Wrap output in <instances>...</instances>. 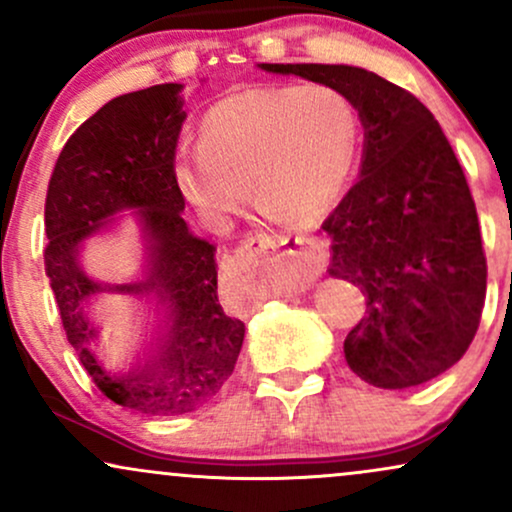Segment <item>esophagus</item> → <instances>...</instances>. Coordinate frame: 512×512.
I'll return each mask as SVG.
<instances>
[{"label": "esophagus", "instance_id": "34e87169", "mask_svg": "<svg viewBox=\"0 0 512 512\" xmlns=\"http://www.w3.org/2000/svg\"><path fill=\"white\" fill-rule=\"evenodd\" d=\"M267 250H281L284 255L296 257V262L310 274H317L325 267V248L315 238L298 231L257 233L255 238L248 240L245 250H240L236 260H233V274L240 276V279L250 276L257 267V255Z\"/></svg>", "mask_w": 512, "mask_h": 512}]
</instances>
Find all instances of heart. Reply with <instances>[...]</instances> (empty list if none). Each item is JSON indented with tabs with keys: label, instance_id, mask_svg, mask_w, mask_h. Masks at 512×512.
Returning <instances> with one entry per match:
<instances>
[{
	"label": "heart",
	"instance_id": "1",
	"mask_svg": "<svg viewBox=\"0 0 512 512\" xmlns=\"http://www.w3.org/2000/svg\"><path fill=\"white\" fill-rule=\"evenodd\" d=\"M361 149L354 103L330 86L269 84L228 93L199 120V146H182L173 178L211 223L262 202L291 219L327 214L344 195Z\"/></svg>",
	"mask_w": 512,
	"mask_h": 512
}]
</instances>
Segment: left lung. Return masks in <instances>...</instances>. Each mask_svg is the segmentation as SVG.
I'll return each mask as SVG.
<instances>
[{
  "mask_svg": "<svg viewBox=\"0 0 512 512\" xmlns=\"http://www.w3.org/2000/svg\"><path fill=\"white\" fill-rule=\"evenodd\" d=\"M342 91L363 125L356 185L322 223L330 272L361 286L366 317L346 334L349 368L368 385L428 383L464 356L486 298L472 192L431 110L349 64H260Z\"/></svg>",
  "mask_w": 512,
  "mask_h": 512,
  "instance_id": "obj_1",
  "label": "left lung"
}]
</instances>
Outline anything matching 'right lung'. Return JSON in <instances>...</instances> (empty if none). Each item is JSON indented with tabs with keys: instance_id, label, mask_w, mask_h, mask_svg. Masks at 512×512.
<instances>
[{
	"instance_id": "add662e5",
	"label": "right lung",
	"mask_w": 512,
	"mask_h": 512,
	"mask_svg": "<svg viewBox=\"0 0 512 512\" xmlns=\"http://www.w3.org/2000/svg\"><path fill=\"white\" fill-rule=\"evenodd\" d=\"M182 84L117 96L64 144L45 199V274L64 332L105 397L146 416H180L219 395L236 368L245 325L223 313L216 248L190 231L173 178ZM133 211L145 240V269L101 282L83 267V243ZM101 292L146 295L155 327L129 355L97 349L92 303Z\"/></svg>"
}]
</instances>
